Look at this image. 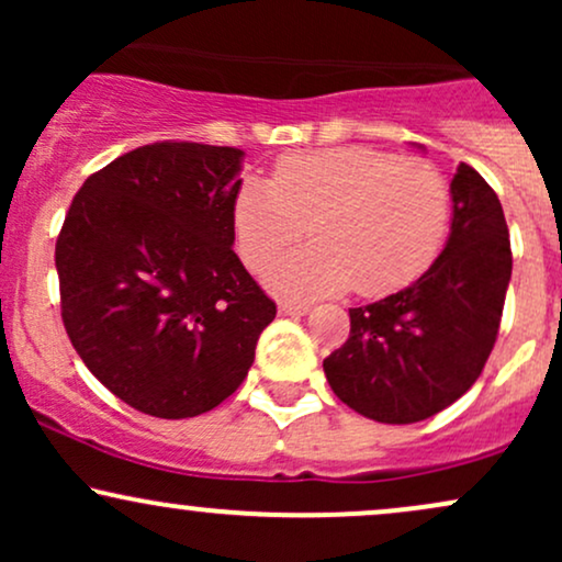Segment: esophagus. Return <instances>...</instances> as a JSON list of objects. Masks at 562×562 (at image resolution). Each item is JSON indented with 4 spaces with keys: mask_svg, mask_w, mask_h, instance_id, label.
<instances>
[{
    "mask_svg": "<svg viewBox=\"0 0 562 562\" xmlns=\"http://www.w3.org/2000/svg\"><path fill=\"white\" fill-rule=\"evenodd\" d=\"M277 312L282 314V317H303V314L308 312L306 303H290V301H282L280 306H277Z\"/></svg>",
    "mask_w": 562,
    "mask_h": 562,
    "instance_id": "1",
    "label": "esophagus"
}]
</instances>
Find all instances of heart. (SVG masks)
I'll list each match as a JSON object with an SVG mask.
<instances>
[{
  "mask_svg": "<svg viewBox=\"0 0 562 562\" xmlns=\"http://www.w3.org/2000/svg\"><path fill=\"white\" fill-rule=\"evenodd\" d=\"M232 218L254 269L299 240L308 222L314 243L267 269L274 293L317 299L357 285L385 295L434 261L449 222V184L430 160L362 145L288 153L272 182L245 179Z\"/></svg>",
  "mask_w": 562,
  "mask_h": 562,
  "instance_id": "obj_1",
  "label": "heart"
}]
</instances>
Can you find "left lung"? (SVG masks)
<instances>
[{"label":"left lung","instance_id":"obj_1","mask_svg":"<svg viewBox=\"0 0 562 562\" xmlns=\"http://www.w3.org/2000/svg\"><path fill=\"white\" fill-rule=\"evenodd\" d=\"M451 232L409 288L348 308L351 333L322 362L335 396L375 423L434 417L481 375L513 274L499 198L473 166L451 179Z\"/></svg>","mask_w":562,"mask_h":562}]
</instances>
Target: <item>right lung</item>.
<instances>
[{
	"label": "right lung",
	"instance_id": "1",
	"mask_svg": "<svg viewBox=\"0 0 562 562\" xmlns=\"http://www.w3.org/2000/svg\"><path fill=\"white\" fill-rule=\"evenodd\" d=\"M245 153L156 142L100 169L55 245L63 325L89 372L145 415L214 409L277 306L232 250Z\"/></svg>",
	"mask_w": 562,
	"mask_h": 562
}]
</instances>
